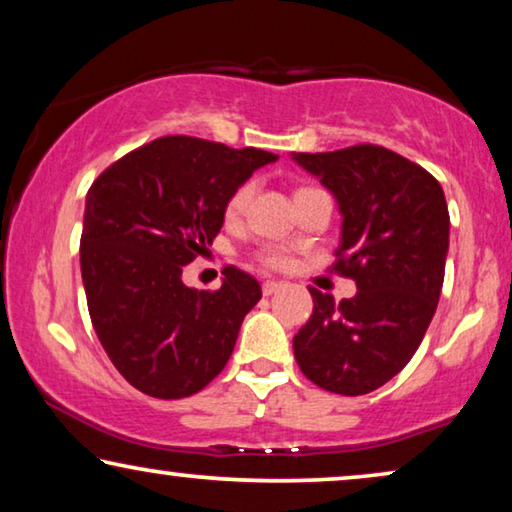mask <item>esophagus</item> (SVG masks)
Wrapping results in <instances>:
<instances>
[{
    "label": "esophagus",
    "instance_id": "obj_1",
    "mask_svg": "<svg viewBox=\"0 0 512 512\" xmlns=\"http://www.w3.org/2000/svg\"><path fill=\"white\" fill-rule=\"evenodd\" d=\"M277 289H282V282H265L263 284V296H272Z\"/></svg>",
    "mask_w": 512,
    "mask_h": 512
}]
</instances>
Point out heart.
<instances>
[{
  "mask_svg": "<svg viewBox=\"0 0 512 512\" xmlns=\"http://www.w3.org/2000/svg\"><path fill=\"white\" fill-rule=\"evenodd\" d=\"M300 191H305V188H300ZM254 193H256V181L254 179L242 181V184L228 195L226 207H223L226 219L228 221L240 219V216L247 212ZM258 261H261L263 265H268V268H275V270L286 268V265H289V251H286L284 247H279V244H265V247H261V251H258Z\"/></svg>",
  "mask_w": 512,
  "mask_h": 512,
  "instance_id": "obj_1",
  "label": "heart"
}]
</instances>
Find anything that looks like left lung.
<instances>
[{
    "instance_id": "1",
    "label": "left lung",
    "mask_w": 512,
    "mask_h": 512,
    "mask_svg": "<svg viewBox=\"0 0 512 512\" xmlns=\"http://www.w3.org/2000/svg\"><path fill=\"white\" fill-rule=\"evenodd\" d=\"M293 160L338 200L333 270L359 289L340 303L310 289L314 310L293 354L317 387L370 394L405 368L438 307L450 247L445 193L424 167L375 144Z\"/></svg>"
}]
</instances>
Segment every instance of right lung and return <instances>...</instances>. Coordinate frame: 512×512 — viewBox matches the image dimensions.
<instances>
[{
    "instance_id": "obj_1",
    "label": "right lung",
    "mask_w": 512,
    "mask_h": 512,
    "mask_svg": "<svg viewBox=\"0 0 512 512\" xmlns=\"http://www.w3.org/2000/svg\"><path fill=\"white\" fill-rule=\"evenodd\" d=\"M270 151L160 137L125 153L93 181L81 233V277L104 352L132 387L186 398L226 368L261 284L223 270L216 291L181 282L223 226L228 195Z\"/></svg>"
}]
</instances>
